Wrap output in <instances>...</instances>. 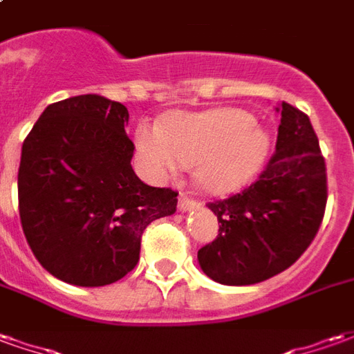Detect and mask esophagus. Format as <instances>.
I'll return each mask as SVG.
<instances>
[{"instance_id": "1", "label": "esophagus", "mask_w": 354, "mask_h": 354, "mask_svg": "<svg viewBox=\"0 0 354 354\" xmlns=\"http://www.w3.org/2000/svg\"><path fill=\"white\" fill-rule=\"evenodd\" d=\"M197 207H199V203L189 199V197H185V195H182V197L178 199V210H182V212H187V210H193V208Z\"/></svg>"}]
</instances>
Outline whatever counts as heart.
I'll use <instances>...</instances> for the list:
<instances>
[{
    "instance_id": "1",
    "label": "heart",
    "mask_w": 354,
    "mask_h": 354,
    "mask_svg": "<svg viewBox=\"0 0 354 354\" xmlns=\"http://www.w3.org/2000/svg\"><path fill=\"white\" fill-rule=\"evenodd\" d=\"M134 146L149 176L165 178L193 167L203 189L225 195L260 172L271 140L245 109L218 108L176 113L165 124L144 119L134 132Z\"/></svg>"
}]
</instances>
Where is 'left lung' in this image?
Segmentation results:
<instances>
[{"label":"left lung","mask_w":354,"mask_h":354,"mask_svg":"<svg viewBox=\"0 0 354 354\" xmlns=\"http://www.w3.org/2000/svg\"><path fill=\"white\" fill-rule=\"evenodd\" d=\"M277 149L243 193L210 203L220 233L203 246V273L227 286L267 281L307 250L326 207V165L309 117L282 102Z\"/></svg>","instance_id":"left-lung-1"}]
</instances>
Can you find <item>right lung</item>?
Returning <instances> with one entry per match:
<instances>
[{
    "label": "right lung",
    "mask_w": 354,
    "mask_h": 354,
    "mask_svg": "<svg viewBox=\"0 0 354 354\" xmlns=\"http://www.w3.org/2000/svg\"><path fill=\"white\" fill-rule=\"evenodd\" d=\"M121 102L81 94L43 109L22 144L19 210L32 252L75 286L123 279L149 223L176 212L178 193L144 184Z\"/></svg>",
    "instance_id": "1"
}]
</instances>
